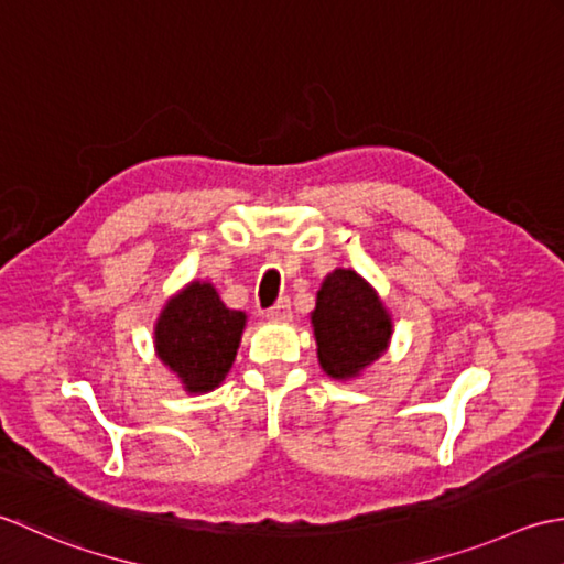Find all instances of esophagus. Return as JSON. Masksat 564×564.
Returning <instances> with one entry per match:
<instances>
[{
  "mask_svg": "<svg viewBox=\"0 0 564 564\" xmlns=\"http://www.w3.org/2000/svg\"><path fill=\"white\" fill-rule=\"evenodd\" d=\"M265 314H268L270 321H290L292 318V302L286 296H282V299H278V302H274V306L268 308Z\"/></svg>",
  "mask_w": 564,
  "mask_h": 564,
  "instance_id": "1",
  "label": "esophagus"
}]
</instances>
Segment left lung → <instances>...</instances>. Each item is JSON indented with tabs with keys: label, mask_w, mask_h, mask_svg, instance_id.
<instances>
[{
	"label": "left lung",
	"mask_w": 564,
	"mask_h": 564,
	"mask_svg": "<svg viewBox=\"0 0 564 564\" xmlns=\"http://www.w3.org/2000/svg\"><path fill=\"white\" fill-rule=\"evenodd\" d=\"M318 362L330 377H355L387 350L392 338L382 302L358 272L336 270L321 284L312 314Z\"/></svg>",
	"instance_id": "obj_1"
}]
</instances>
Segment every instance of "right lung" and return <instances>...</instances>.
Masks as SVG:
<instances>
[{"label": "right lung", "instance_id": "add662e5", "mask_svg": "<svg viewBox=\"0 0 564 564\" xmlns=\"http://www.w3.org/2000/svg\"><path fill=\"white\" fill-rule=\"evenodd\" d=\"M243 326L246 314L228 308L212 284L192 282L160 314L155 348L187 392H209L231 370Z\"/></svg>", "mask_w": 564, "mask_h": 564}]
</instances>
